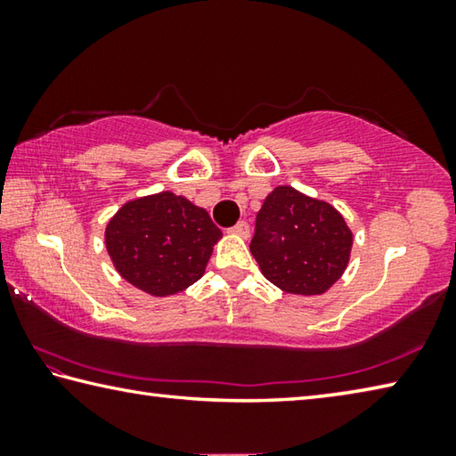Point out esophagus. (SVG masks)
I'll list each match as a JSON object with an SVG mask.
<instances>
[{
	"label": "esophagus",
	"mask_w": 456,
	"mask_h": 456,
	"mask_svg": "<svg viewBox=\"0 0 456 456\" xmlns=\"http://www.w3.org/2000/svg\"><path fill=\"white\" fill-rule=\"evenodd\" d=\"M231 233H233V235H239V237H243V239H247V237H249V225H247L245 221H239L235 227H231Z\"/></svg>",
	"instance_id": "esophagus-1"
}]
</instances>
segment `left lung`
<instances>
[{
  "instance_id": "left-lung-1",
  "label": "left lung",
  "mask_w": 456,
  "mask_h": 456,
  "mask_svg": "<svg viewBox=\"0 0 456 456\" xmlns=\"http://www.w3.org/2000/svg\"><path fill=\"white\" fill-rule=\"evenodd\" d=\"M352 243V231L334 207L281 184L261 205L249 247L277 288L320 296L346 272Z\"/></svg>"
}]
</instances>
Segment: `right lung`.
<instances>
[{
  "mask_svg": "<svg viewBox=\"0 0 456 456\" xmlns=\"http://www.w3.org/2000/svg\"><path fill=\"white\" fill-rule=\"evenodd\" d=\"M223 237L209 213L171 191L128 200L106 225V249L117 272L154 297L200 280Z\"/></svg>",
  "mask_w": 456,
  "mask_h": 456,
  "instance_id": "1",
  "label": "right lung"
}]
</instances>
